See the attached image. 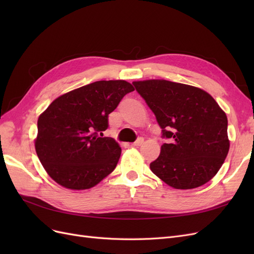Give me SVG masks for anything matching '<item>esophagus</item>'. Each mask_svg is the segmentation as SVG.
I'll return each instance as SVG.
<instances>
[{
	"label": "esophagus",
	"mask_w": 254,
	"mask_h": 254,
	"mask_svg": "<svg viewBox=\"0 0 254 254\" xmlns=\"http://www.w3.org/2000/svg\"><path fill=\"white\" fill-rule=\"evenodd\" d=\"M143 142H144L143 137H139V139H137L135 142L132 143V146H136V147H137V146H141L143 144Z\"/></svg>",
	"instance_id": "obj_1"
}]
</instances>
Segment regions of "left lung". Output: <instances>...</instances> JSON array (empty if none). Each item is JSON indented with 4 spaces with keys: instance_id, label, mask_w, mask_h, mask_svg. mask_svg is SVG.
Instances as JSON below:
<instances>
[{
    "instance_id": "obj_1",
    "label": "left lung",
    "mask_w": 254,
    "mask_h": 254,
    "mask_svg": "<svg viewBox=\"0 0 254 254\" xmlns=\"http://www.w3.org/2000/svg\"><path fill=\"white\" fill-rule=\"evenodd\" d=\"M162 136L170 140L150 163L151 172L178 190L195 189L217 174L228 155V119L205 91L164 79L133 81Z\"/></svg>"
}]
</instances>
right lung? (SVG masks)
<instances>
[{
  "label": "right lung",
  "mask_w": 254,
  "mask_h": 254,
  "mask_svg": "<svg viewBox=\"0 0 254 254\" xmlns=\"http://www.w3.org/2000/svg\"><path fill=\"white\" fill-rule=\"evenodd\" d=\"M133 90L125 80L95 81L48 107L38 119L35 147L53 180L70 190H87L113 172L122 149L103 131L108 115Z\"/></svg>",
  "instance_id": "right-lung-1"
}]
</instances>
